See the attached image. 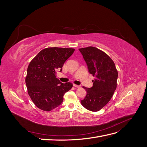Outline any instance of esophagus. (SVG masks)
Here are the masks:
<instances>
[{"label": "esophagus", "mask_w": 147, "mask_h": 147, "mask_svg": "<svg viewBox=\"0 0 147 147\" xmlns=\"http://www.w3.org/2000/svg\"><path fill=\"white\" fill-rule=\"evenodd\" d=\"M74 86L75 88H80V85H77V84H74Z\"/></svg>", "instance_id": "esophagus-1"}]
</instances>
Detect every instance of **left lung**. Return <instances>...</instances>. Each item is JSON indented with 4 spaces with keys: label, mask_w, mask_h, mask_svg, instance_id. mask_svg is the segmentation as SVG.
<instances>
[{
    "label": "left lung",
    "mask_w": 147,
    "mask_h": 147,
    "mask_svg": "<svg viewBox=\"0 0 147 147\" xmlns=\"http://www.w3.org/2000/svg\"><path fill=\"white\" fill-rule=\"evenodd\" d=\"M87 64L88 71L93 77L91 88L83 87L86 91L81 104L86 109L97 112L112 98L117 85L118 71L113 60L98 48L93 47L80 48Z\"/></svg>",
    "instance_id": "8db88e82"
}]
</instances>
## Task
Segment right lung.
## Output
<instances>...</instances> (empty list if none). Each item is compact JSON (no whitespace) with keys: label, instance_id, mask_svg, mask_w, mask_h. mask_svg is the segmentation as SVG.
Instances as JSON below:
<instances>
[{"label":"right lung","instance_id":"obj_1","mask_svg":"<svg viewBox=\"0 0 147 147\" xmlns=\"http://www.w3.org/2000/svg\"><path fill=\"white\" fill-rule=\"evenodd\" d=\"M74 48H47L40 51L28 67L26 84L31 100L43 111H51L60 105L65 93L72 88L70 83H61L56 78V70L62 71Z\"/></svg>","mask_w":147,"mask_h":147}]
</instances>
